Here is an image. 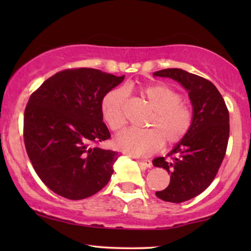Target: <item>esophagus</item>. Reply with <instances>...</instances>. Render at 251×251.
Wrapping results in <instances>:
<instances>
[{"instance_id": "34e87169", "label": "esophagus", "mask_w": 251, "mask_h": 251, "mask_svg": "<svg viewBox=\"0 0 251 251\" xmlns=\"http://www.w3.org/2000/svg\"><path fill=\"white\" fill-rule=\"evenodd\" d=\"M137 163L139 165H142L144 167H147V168H151V161L150 159H141V158H137Z\"/></svg>"}]
</instances>
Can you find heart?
I'll list each match as a JSON object with an SVG mask.
<instances>
[{
    "label": "heart",
    "instance_id": "b5f03b06",
    "mask_svg": "<svg viewBox=\"0 0 251 251\" xmlns=\"http://www.w3.org/2000/svg\"><path fill=\"white\" fill-rule=\"evenodd\" d=\"M128 93L130 87H125ZM143 100L152 109L148 123L151 129H128L115 139V145L122 151L136 157H147L159 150L165 142L173 145L184 138L192 125L193 114L188 105L181 101V95L165 84L148 85L139 90ZM126 95L122 90H113L100 103L103 120L114 131H120L125 125L124 106Z\"/></svg>",
    "mask_w": 251,
    "mask_h": 251
}]
</instances>
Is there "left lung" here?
<instances>
[{
  "label": "left lung",
  "mask_w": 251,
  "mask_h": 251,
  "mask_svg": "<svg viewBox=\"0 0 251 251\" xmlns=\"http://www.w3.org/2000/svg\"><path fill=\"white\" fill-rule=\"evenodd\" d=\"M168 77L188 92L193 106V121L184 138L168 156L152 160L156 167L171 174L167 188L156 192L165 201L179 203L201 194L211 184L226 154L229 138V113L223 96L214 84L180 69H166L154 73Z\"/></svg>",
  "instance_id": "8db88e82"
}]
</instances>
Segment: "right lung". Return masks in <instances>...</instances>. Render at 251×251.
<instances>
[{
  "label": "right lung",
  "mask_w": 251,
  "mask_h": 251,
  "mask_svg": "<svg viewBox=\"0 0 251 251\" xmlns=\"http://www.w3.org/2000/svg\"><path fill=\"white\" fill-rule=\"evenodd\" d=\"M124 78L95 69L66 70L29 97L25 148L41 180L55 194L79 201L107 185L120 155L92 144L110 137L100 103Z\"/></svg>",
  "instance_id": "obj_1"
}]
</instances>
